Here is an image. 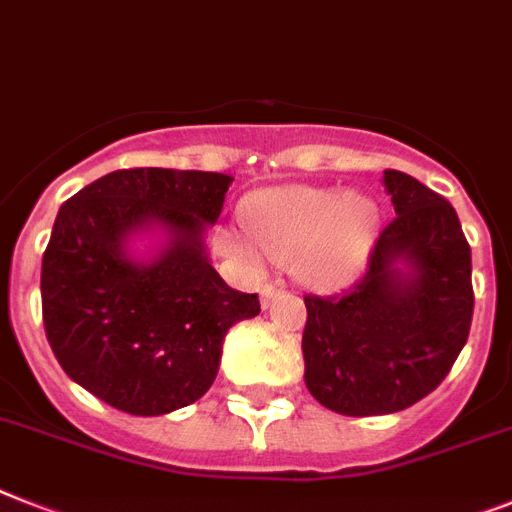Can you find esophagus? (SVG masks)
<instances>
[{"instance_id":"1","label":"esophagus","mask_w":512,"mask_h":512,"mask_svg":"<svg viewBox=\"0 0 512 512\" xmlns=\"http://www.w3.org/2000/svg\"><path fill=\"white\" fill-rule=\"evenodd\" d=\"M277 295H280V287H277V285L261 287V303H264V306H269V303H272Z\"/></svg>"}]
</instances>
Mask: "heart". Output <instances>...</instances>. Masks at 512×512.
I'll list each match as a JSON object with an SVG mask.
<instances>
[{
    "label": "heart",
    "instance_id": "b5f03b06",
    "mask_svg": "<svg viewBox=\"0 0 512 512\" xmlns=\"http://www.w3.org/2000/svg\"><path fill=\"white\" fill-rule=\"evenodd\" d=\"M253 243L230 235L225 248L256 269L261 253L272 261L295 259L306 285L335 290L348 285L369 259L379 232V206L363 193L290 185L253 196L243 209Z\"/></svg>",
    "mask_w": 512,
    "mask_h": 512
}]
</instances>
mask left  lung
<instances>
[{"label":"left lung","instance_id":"left-lung-1","mask_svg":"<svg viewBox=\"0 0 512 512\" xmlns=\"http://www.w3.org/2000/svg\"><path fill=\"white\" fill-rule=\"evenodd\" d=\"M384 188L395 217L366 272L342 293L303 298L306 387L342 416L398 413L437 390L474 316L471 246L450 201L398 170H384Z\"/></svg>","mask_w":512,"mask_h":512}]
</instances>
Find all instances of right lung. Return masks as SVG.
Returning a JSON list of instances; mask_svg holds the SVG:
<instances>
[{
    "mask_svg": "<svg viewBox=\"0 0 512 512\" xmlns=\"http://www.w3.org/2000/svg\"><path fill=\"white\" fill-rule=\"evenodd\" d=\"M232 177L133 167L67 198L41 264L46 340L65 374L133 416L196 403L219 369L222 340L261 311L209 264L214 225ZM162 224L171 243L151 265L124 253L130 231Z\"/></svg>",
    "mask_w": 512,
    "mask_h": 512,
    "instance_id": "add662e5",
    "label": "right lung"
}]
</instances>
